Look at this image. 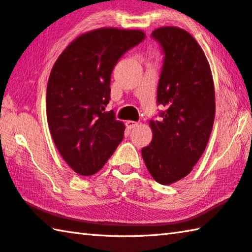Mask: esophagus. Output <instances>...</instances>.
<instances>
[{
    "instance_id": "1",
    "label": "esophagus",
    "mask_w": 252,
    "mask_h": 252,
    "mask_svg": "<svg viewBox=\"0 0 252 252\" xmlns=\"http://www.w3.org/2000/svg\"><path fill=\"white\" fill-rule=\"evenodd\" d=\"M126 126L128 127L129 129H133V128H135L136 126H138V123L137 122H134V121H127L126 122Z\"/></svg>"
}]
</instances>
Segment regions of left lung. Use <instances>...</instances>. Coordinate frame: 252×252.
<instances>
[{
    "mask_svg": "<svg viewBox=\"0 0 252 252\" xmlns=\"http://www.w3.org/2000/svg\"><path fill=\"white\" fill-rule=\"evenodd\" d=\"M152 37L165 54L157 103L166 110L149 123L153 140L142 156L152 177L170 185L186 177L205 152L215 121V87L205 53L187 31L164 26Z\"/></svg>",
    "mask_w": 252,
    "mask_h": 252,
    "instance_id": "left-lung-1",
    "label": "left lung"
}]
</instances>
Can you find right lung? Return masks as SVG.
<instances>
[{
	"mask_svg": "<svg viewBox=\"0 0 252 252\" xmlns=\"http://www.w3.org/2000/svg\"><path fill=\"white\" fill-rule=\"evenodd\" d=\"M145 38L140 30L97 29L75 38L51 70L46 91L48 128L57 151L75 173L103 168L124 138L113 110L110 76L118 60Z\"/></svg>",
	"mask_w": 252,
	"mask_h": 252,
	"instance_id": "right-lung-1",
	"label": "right lung"
}]
</instances>
